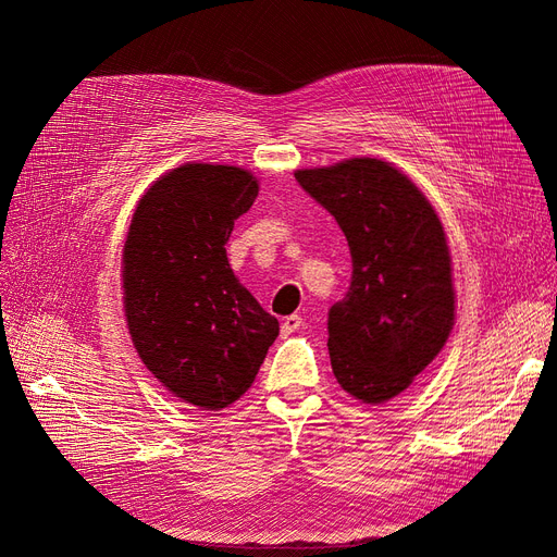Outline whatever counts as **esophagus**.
<instances>
[{
    "instance_id": "1",
    "label": "esophagus",
    "mask_w": 557,
    "mask_h": 557,
    "mask_svg": "<svg viewBox=\"0 0 557 557\" xmlns=\"http://www.w3.org/2000/svg\"><path fill=\"white\" fill-rule=\"evenodd\" d=\"M299 327H301V315L293 313V315H288V318H283V323H281V332H283V336H288V334L297 332Z\"/></svg>"
}]
</instances>
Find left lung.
I'll return each mask as SVG.
<instances>
[{
  "mask_svg": "<svg viewBox=\"0 0 557 557\" xmlns=\"http://www.w3.org/2000/svg\"><path fill=\"white\" fill-rule=\"evenodd\" d=\"M346 234L350 288L330 309L336 383L362 404L401 395L440 356L455 325L453 262L430 199L395 164L350 158L297 170Z\"/></svg>",
  "mask_w": 557,
  "mask_h": 557,
  "instance_id": "1",
  "label": "left lung"
}]
</instances>
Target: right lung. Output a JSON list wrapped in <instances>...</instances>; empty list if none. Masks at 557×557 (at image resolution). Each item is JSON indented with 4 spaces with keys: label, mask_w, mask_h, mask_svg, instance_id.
<instances>
[{
    "label": "right lung",
    "mask_w": 557,
    "mask_h": 557,
    "mask_svg": "<svg viewBox=\"0 0 557 557\" xmlns=\"http://www.w3.org/2000/svg\"><path fill=\"white\" fill-rule=\"evenodd\" d=\"M258 190L242 166L185 162L148 185L123 246L132 344L148 372L199 411L237 401L278 336V320L234 276L225 252Z\"/></svg>",
    "instance_id": "obj_1"
}]
</instances>
